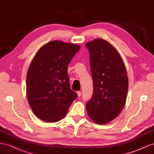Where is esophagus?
<instances>
[{
  "mask_svg": "<svg viewBox=\"0 0 154 154\" xmlns=\"http://www.w3.org/2000/svg\"><path fill=\"white\" fill-rule=\"evenodd\" d=\"M77 95H78L79 97H80L81 95V92L80 91H77Z\"/></svg>",
  "mask_w": 154,
  "mask_h": 154,
  "instance_id": "obj_1",
  "label": "esophagus"
}]
</instances>
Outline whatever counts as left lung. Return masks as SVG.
Instances as JSON below:
<instances>
[{
  "mask_svg": "<svg viewBox=\"0 0 154 154\" xmlns=\"http://www.w3.org/2000/svg\"><path fill=\"white\" fill-rule=\"evenodd\" d=\"M90 53L94 91L86 104L88 113L97 124L116 118L123 108L128 80L122 58L110 43L102 38L85 44Z\"/></svg>",
  "mask_w": 154,
  "mask_h": 154,
  "instance_id": "left-lung-1",
  "label": "left lung"
}]
</instances>
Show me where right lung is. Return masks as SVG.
Here are the masks:
<instances>
[{"label":"right lung","mask_w":154,"mask_h":154,"mask_svg":"<svg viewBox=\"0 0 154 154\" xmlns=\"http://www.w3.org/2000/svg\"><path fill=\"white\" fill-rule=\"evenodd\" d=\"M80 48L54 41L41 47L33 57L26 77V92L31 108L40 119L60 121L77 97L70 88L67 69Z\"/></svg>","instance_id":"1"}]
</instances>
